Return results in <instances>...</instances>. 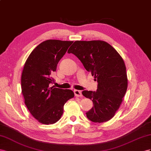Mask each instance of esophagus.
<instances>
[{
	"label": "esophagus",
	"mask_w": 151,
	"mask_h": 151,
	"mask_svg": "<svg viewBox=\"0 0 151 151\" xmlns=\"http://www.w3.org/2000/svg\"><path fill=\"white\" fill-rule=\"evenodd\" d=\"M74 93H75V96L76 97H82V93H81V92L80 91V90H74Z\"/></svg>",
	"instance_id": "1"
}]
</instances>
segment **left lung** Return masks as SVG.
<instances>
[{"mask_svg":"<svg viewBox=\"0 0 151 151\" xmlns=\"http://www.w3.org/2000/svg\"><path fill=\"white\" fill-rule=\"evenodd\" d=\"M82 63L86 70L97 80L96 92L83 90V96L91 99L92 108L86 114L95 123H104L114 117L128 87L125 64L110 44L102 40L75 41L68 49Z\"/></svg>","mask_w":151,"mask_h":151,"instance_id":"8db88e82","label":"left lung"}]
</instances>
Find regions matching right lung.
I'll use <instances>...</instances> for the list:
<instances>
[{
  "instance_id": "add662e5",
  "label": "right lung",
  "mask_w": 151,
  "mask_h": 151,
  "mask_svg": "<svg viewBox=\"0 0 151 151\" xmlns=\"http://www.w3.org/2000/svg\"><path fill=\"white\" fill-rule=\"evenodd\" d=\"M73 41L48 40L37 46L25 62L21 92L29 113L38 122L54 124L61 118L65 103L74 97L71 90L49 87L57 65Z\"/></svg>"
}]
</instances>
